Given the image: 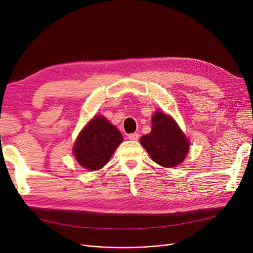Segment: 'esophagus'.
Instances as JSON below:
<instances>
[{"instance_id": "1", "label": "esophagus", "mask_w": 253, "mask_h": 253, "mask_svg": "<svg viewBox=\"0 0 253 253\" xmlns=\"http://www.w3.org/2000/svg\"><path fill=\"white\" fill-rule=\"evenodd\" d=\"M139 137V135L137 133H131V134H128V139L130 140H137Z\"/></svg>"}]
</instances>
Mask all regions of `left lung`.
Wrapping results in <instances>:
<instances>
[{
    "instance_id": "1",
    "label": "left lung",
    "mask_w": 253,
    "mask_h": 253,
    "mask_svg": "<svg viewBox=\"0 0 253 253\" xmlns=\"http://www.w3.org/2000/svg\"><path fill=\"white\" fill-rule=\"evenodd\" d=\"M152 131L140 138L152 160L160 166L172 168L179 165L189 152L190 142L170 116L157 111L152 118Z\"/></svg>"
}]
</instances>
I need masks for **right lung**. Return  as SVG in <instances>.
Here are the masks:
<instances>
[{"instance_id": "add662e5", "label": "right lung", "mask_w": 253, "mask_h": 253, "mask_svg": "<svg viewBox=\"0 0 253 253\" xmlns=\"http://www.w3.org/2000/svg\"><path fill=\"white\" fill-rule=\"evenodd\" d=\"M122 141L123 136L118 128L103 116H97L80 132L73 151L80 165L94 171L110 161Z\"/></svg>"}]
</instances>
